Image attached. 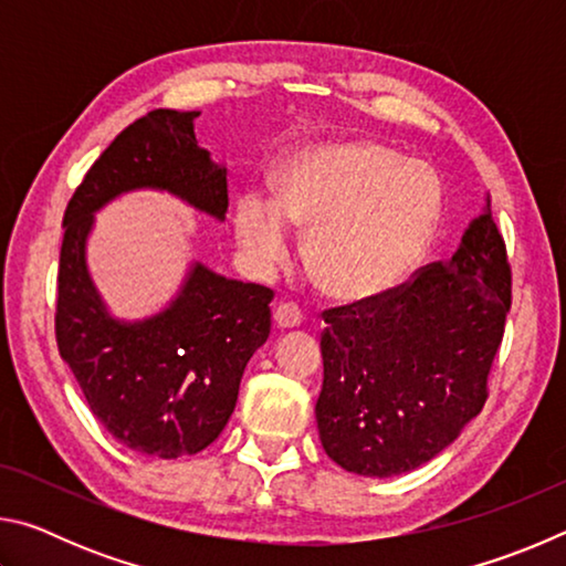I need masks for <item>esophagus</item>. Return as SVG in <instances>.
I'll return each mask as SVG.
<instances>
[{
    "instance_id": "1",
    "label": "esophagus",
    "mask_w": 566,
    "mask_h": 566,
    "mask_svg": "<svg viewBox=\"0 0 566 566\" xmlns=\"http://www.w3.org/2000/svg\"><path fill=\"white\" fill-rule=\"evenodd\" d=\"M302 319H304V314H302V310H300V306H296L294 302L276 304L274 322H276V327H280V329H294V327H300Z\"/></svg>"
}]
</instances>
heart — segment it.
Instances as JSON below:
<instances>
[{
  "instance_id": "obj_1",
  "label": "heart",
  "mask_w": 566,
  "mask_h": 566,
  "mask_svg": "<svg viewBox=\"0 0 566 566\" xmlns=\"http://www.w3.org/2000/svg\"><path fill=\"white\" fill-rule=\"evenodd\" d=\"M442 212L437 177L369 139L294 155L276 179L237 199L234 229L256 270L290 254V227L306 232V266L324 294L364 302L395 290L424 260Z\"/></svg>"
}]
</instances>
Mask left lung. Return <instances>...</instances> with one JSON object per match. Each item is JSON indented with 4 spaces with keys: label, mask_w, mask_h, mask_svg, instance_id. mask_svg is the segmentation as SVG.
<instances>
[{
    "label": "left lung",
    "mask_w": 566,
    "mask_h": 566,
    "mask_svg": "<svg viewBox=\"0 0 566 566\" xmlns=\"http://www.w3.org/2000/svg\"><path fill=\"white\" fill-rule=\"evenodd\" d=\"M512 266L490 202L449 262L375 300L324 310V452L361 476L411 472L454 442L490 397Z\"/></svg>",
    "instance_id": "1"
}]
</instances>
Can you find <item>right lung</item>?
<instances>
[{"label": "right lung", "mask_w": 566, "mask_h": 566, "mask_svg": "<svg viewBox=\"0 0 566 566\" xmlns=\"http://www.w3.org/2000/svg\"><path fill=\"white\" fill-rule=\"evenodd\" d=\"M199 112L155 109L102 151L66 205L54 332L62 359L104 429L132 452L197 454L232 417L247 361L272 329L270 286L195 264L177 300L142 322H119L87 272L94 212L132 189H165L224 219L227 169L197 145Z\"/></svg>", "instance_id": "1"}]
</instances>
